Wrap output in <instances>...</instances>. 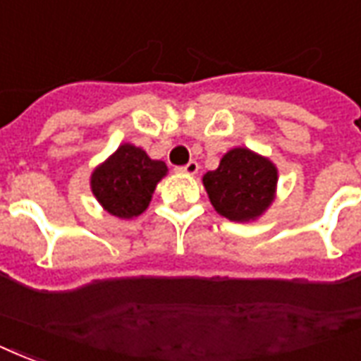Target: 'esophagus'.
I'll use <instances>...</instances> for the list:
<instances>
[{"label":"esophagus","instance_id":"1","mask_svg":"<svg viewBox=\"0 0 361 361\" xmlns=\"http://www.w3.org/2000/svg\"><path fill=\"white\" fill-rule=\"evenodd\" d=\"M197 169H200L197 161H188V164L183 165V167H178V171H180V173H184V175H196Z\"/></svg>","mask_w":361,"mask_h":361}]
</instances>
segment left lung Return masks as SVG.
<instances>
[{
    "instance_id": "8db88e82",
    "label": "left lung",
    "mask_w": 361,
    "mask_h": 361,
    "mask_svg": "<svg viewBox=\"0 0 361 361\" xmlns=\"http://www.w3.org/2000/svg\"><path fill=\"white\" fill-rule=\"evenodd\" d=\"M278 169L249 148H232L215 171L203 175V186L219 215L235 222L259 219L276 196Z\"/></svg>"
}]
</instances>
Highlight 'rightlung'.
<instances>
[{
    "instance_id": "1",
    "label": "right lung",
    "mask_w": 361,
    "mask_h": 361,
    "mask_svg": "<svg viewBox=\"0 0 361 361\" xmlns=\"http://www.w3.org/2000/svg\"><path fill=\"white\" fill-rule=\"evenodd\" d=\"M167 175V165L152 159L142 148L121 145L91 175V192L102 209L119 219L145 213L156 184Z\"/></svg>"
}]
</instances>
